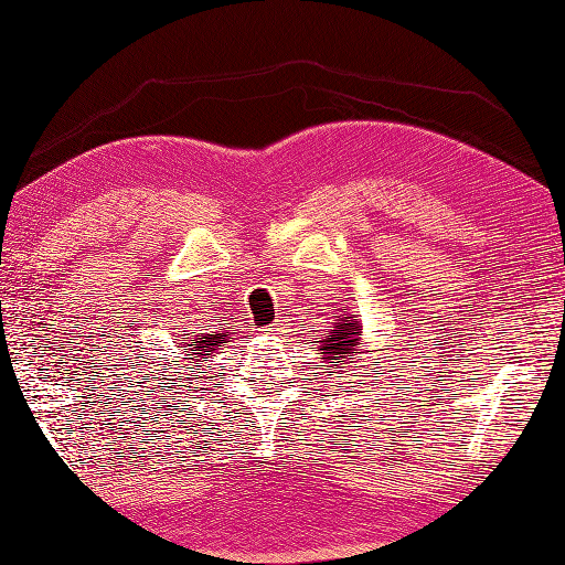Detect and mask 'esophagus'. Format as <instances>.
<instances>
[{
    "label": "esophagus",
    "instance_id": "obj_1",
    "mask_svg": "<svg viewBox=\"0 0 565 565\" xmlns=\"http://www.w3.org/2000/svg\"><path fill=\"white\" fill-rule=\"evenodd\" d=\"M270 337H287V327L285 324H273L270 329H266Z\"/></svg>",
    "mask_w": 565,
    "mask_h": 565
}]
</instances>
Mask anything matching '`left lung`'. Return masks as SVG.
I'll use <instances>...</instances> for the list:
<instances>
[{"instance_id":"8db88e82","label":"left lung","mask_w":565,"mask_h":565,"mask_svg":"<svg viewBox=\"0 0 565 565\" xmlns=\"http://www.w3.org/2000/svg\"><path fill=\"white\" fill-rule=\"evenodd\" d=\"M359 341H361V327L359 321L351 317L337 319V324L329 331V337L321 341V353H327L329 363H343L347 355L359 353ZM331 371V367H329Z\"/></svg>"}]
</instances>
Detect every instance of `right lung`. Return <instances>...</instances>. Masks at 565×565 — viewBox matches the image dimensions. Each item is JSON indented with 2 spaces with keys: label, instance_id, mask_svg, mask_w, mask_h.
I'll list each match as a JSON object with an SVG mask.
<instances>
[{
  "label": "right lung",
  "instance_id": "right-lung-1",
  "mask_svg": "<svg viewBox=\"0 0 565 565\" xmlns=\"http://www.w3.org/2000/svg\"><path fill=\"white\" fill-rule=\"evenodd\" d=\"M226 341H228V331H224V333L212 331V333H202V337L192 331V337H188V343H182V347H188L185 349L188 355H194V361H200V359H204V355H212Z\"/></svg>",
  "mask_w": 565,
  "mask_h": 565
}]
</instances>
